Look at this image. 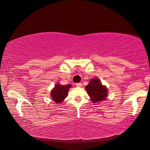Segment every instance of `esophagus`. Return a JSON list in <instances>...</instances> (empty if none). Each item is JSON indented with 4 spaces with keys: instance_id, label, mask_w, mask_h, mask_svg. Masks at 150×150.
<instances>
[{
    "instance_id": "esophagus-1",
    "label": "esophagus",
    "mask_w": 150,
    "mask_h": 150,
    "mask_svg": "<svg viewBox=\"0 0 150 150\" xmlns=\"http://www.w3.org/2000/svg\"><path fill=\"white\" fill-rule=\"evenodd\" d=\"M81 86H82V84L80 83H76V86H77V87L81 88Z\"/></svg>"
}]
</instances>
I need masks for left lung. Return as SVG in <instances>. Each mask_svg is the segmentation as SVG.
<instances>
[{"instance_id": "1", "label": "left lung", "mask_w": 150, "mask_h": 150, "mask_svg": "<svg viewBox=\"0 0 150 150\" xmlns=\"http://www.w3.org/2000/svg\"><path fill=\"white\" fill-rule=\"evenodd\" d=\"M91 100L93 103H98L104 101L108 96V89L102 85L101 81L98 78L90 80L89 84L86 86Z\"/></svg>"}]
</instances>
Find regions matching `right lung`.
<instances>
[{
    "mask_svg": "<svg viewBox=\"0 0 150 150\" xmlns=\"http://www.w3.org/2000/svg\"><path fill=\"white\" fill-rule=\"evenodd\" d=\"M71 88V84L61 85L57 84L51 92V96L52 100L57 104H61L67 97L68 91Z\"/></svg>",
    "mask_w": 150,
    "mask_h": 150,
    "instance_id": "obj_1",
    "label": "right lung"
}]
</instances>
